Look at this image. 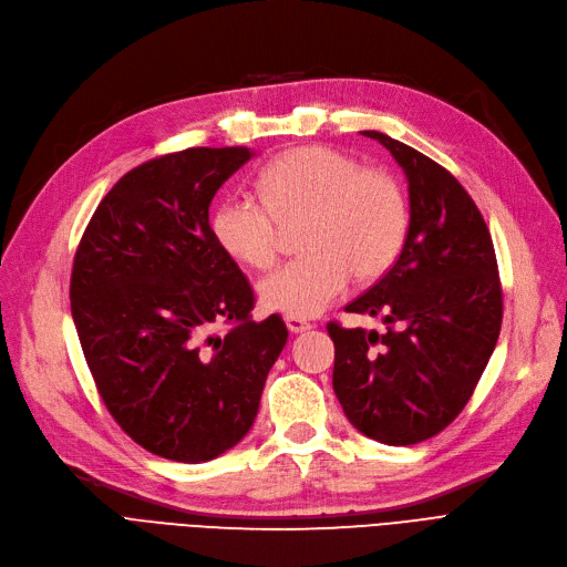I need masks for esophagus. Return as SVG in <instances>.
I'll return each mask as SVG.
<instances>
[{"label":"esophagus","mask_w":567,"mask_h":567,"mask_svg":"<svg viewBox=\"0 0 567 567\" xmlns=\"http://www.w3.org/2000/svg\"><path fill=\"white\" fill-rule=\"evenodd\" d=\"M285 322H287V329L291 331V333H301V331H308V329H312V322H308V320H303V318H285Z\"/></svg>","instance_id":"obj_1"}]
</instances>
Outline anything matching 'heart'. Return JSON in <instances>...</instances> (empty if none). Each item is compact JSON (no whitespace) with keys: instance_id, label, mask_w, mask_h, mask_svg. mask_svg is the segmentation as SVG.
I'll return each mask as SVG.
<instances>
[{"instance_id":"b5f03b06","label":"heart","mask_w":567,"mask_h":567,"mask_svg":"<svg viewBox=\"0 0 567 567\" xmlns=\"http://www.w3.org/2000/svg\"><path fill=\"white\" fill-rule=\"evenodd\" d=\"M259 192L261 203L224 198L209 228L230 259L264 270L280 255L282 228L303 224L299 247L306 255L259 287L264 306L289 318L318 316L352 276L362 282L385 276L409 234L402 184L327 146H299L272 158Z\"/></svg>"}]
</instances>
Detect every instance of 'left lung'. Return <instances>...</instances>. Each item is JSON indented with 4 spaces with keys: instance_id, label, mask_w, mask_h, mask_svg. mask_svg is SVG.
I'll use <instances>...</instances> for the list:
<instances>
[{
    "instance_id": "obj_1",
    "label": "left lung",
    "mask_w": 567,
    "mask_h": 567,
    "mask_svg": "<svg viewBox=\"0 0 567 567\" xmlns=\"http://www.w3.org/2000/svg\"><path fill=\"white\" fill-rule=\"evenodd\" d=\"M409 179L411 221L400 259L348 312L381 316L385 333L327 324L333 392L348 421L388 446L449 427L484 373L502 327L495 247L476 203L444 165L383 133Z\"/></svg>"
}]
</instances>
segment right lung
I'll list each match as a JSON object with an SVG mask.
<instances>
[{
    "label": "right lung",
    "instance_id": "obj_1",
    "mask_svg": "<svg viewBox=\"0 0 567 567\" xmlns=\"http://www.w3.org/2000/svg\"><path fill=\"white\" fill-rule=\"evenodd\" d=\"M249 158L194 146L133 167L74 255L72 318L97 394L135 444L177 463L249 432L289 337L278 316L251 320L255 291L209 228V203Z\"/></svg>",
    "mask_w": 567,
    "mask_h": 567
}]
</instances>
